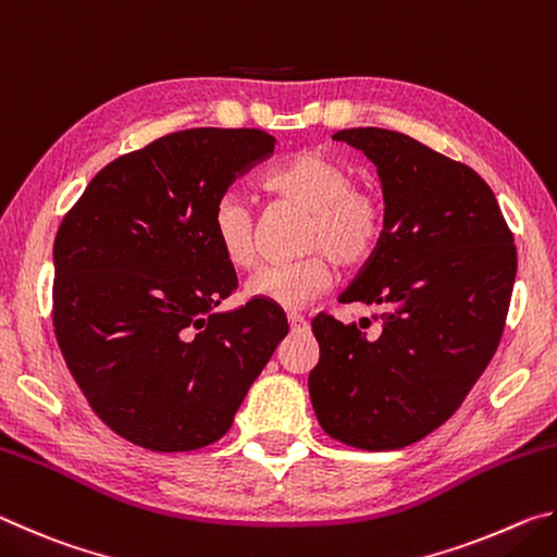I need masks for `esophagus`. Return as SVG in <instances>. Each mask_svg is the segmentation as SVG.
Here are the masks:
<instances>
[{
	"instance_id": "1",
	"label": "esophagus",
	"mask_w": 557,
	"mask_h": 557,
	"mask_svg": "<svg viewBox=\"0 0 557 557\" xmlns=\"http://www.w3.org/2000/svg\"><path fill=\"white\" fill-rule=\"evenodd\" d=\"M287 322H289V329H292V332H307V329H309V324H307V319L305 317H301V314H297V312H289L287 314Z\"/></svg>"
}]
</instances>
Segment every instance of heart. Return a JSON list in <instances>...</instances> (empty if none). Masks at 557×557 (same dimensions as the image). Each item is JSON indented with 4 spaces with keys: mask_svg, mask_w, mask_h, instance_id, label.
<instances>
[{
    "mask_svg": "<svg viewBox=\"0 0 557 557\" xmlns=\"http://www.w3.org/2000/svg\"><path fill=\"white\" fill-rule=\"evenodd\" d=\"M265 191L309 211L301 250L312 256L289 265L262 268L248 280V295L280 307H301L329 289L334 262L361 268L383 238L385 209L369 188L354 186L351 166L317 149L292 154L262 178ZM213 238L235 270L258 262L256 219L240 196L228 194L213 209Z\"/></svg>",
    "mask_w": 557,
    "mask_h": 557,
    "instance_id": "1",
    "label": "heart"
}]
</instances>
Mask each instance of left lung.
Returning a JSON list of instances; mask_svg holds the SVG:
<instances>
[{
	"instance_id": "obj_1",
	"label": "left lung",
	"mask_w": 557,
	"mask_h": 557,
	"mask_svg": "<svg viewBox=\"0 0 557 557\" xmlns=\"http://www.w3.org/2000/svg\"><path fill=\"white\" fill-rule=\"evenodd\" d=\"M379 166L385 228L344 305L379 309L375 333L317 314L309 395L319 425L348 447L400 449L449 420L502 342L516 245L474 169L403 132L338 129Z\"/></svg>"
}]
</instances>
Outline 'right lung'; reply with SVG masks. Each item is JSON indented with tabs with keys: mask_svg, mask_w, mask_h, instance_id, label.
<instances>
[{
	"mask_svg": "<svg viewBox=\"0 0 557 557\" xmlns=\"http://www.w3.org/2000/svg\"><path fill=\"white\" fill-rule=\"evenodd\" d=\"M275 152L262 129H178L92 176L53 243V332L106 425L152 451L221 440L287 336V317L238 287L213 238L228 186Z\"/></svg>",
	"mask_w": 557,
	"mask_h": 557,
	"instance_id": "obj_1",
	"label": "right lung"
}]
</instances>
